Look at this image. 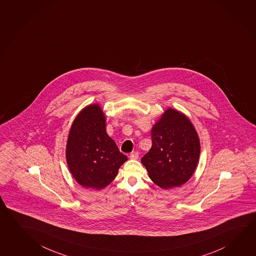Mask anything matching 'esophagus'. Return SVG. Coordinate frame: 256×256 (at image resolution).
Here are the masks:
<instances>
[{"label": "esophagus", "instance_id": "34e87169", "mask_svg": "<svg viewBox=\"0 0 256 256\" xmlns=\"http://www.w3.org/2000/svg\"><path fill=\"white\" fill-rule=\"evenodd\" d=\"M130 158H132V160H138V158H139L138 152H132L130 154Z\"/></svg>", "mask_w": 256, "mask_h": 256}]
</instances>
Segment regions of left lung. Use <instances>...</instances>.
Here are the masks:
<instances>
[{
	"label": "left lung",
	"instance_id": "obj_1",
	"mask_svg": "<svg viewBox=\"0 0 256 256\" xmlns=\"http://www.w3.org/2000/svg\"><path fill=\"white\" fill-rule=\"evenodd\" d=\"M150 132L152 148L140 160L150 178L165 190L185 184L200 160V137L193 124L186 114L170 107Z\"/></svg>",
	"mask_w": 256,
	"mask_h": 256
}]
</instances>
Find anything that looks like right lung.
I'll use <instances>...</instances> for the list:
<instances>
[{"label": "right lung", "instance_id": "obj_1", "mask_svg": "<svg viewBox=\"0 0 256 256\" xmlns=\"http://www.w3.org/2000/svg\"><path fill=\"white\" fill-rule=\"evenodd\" d=\"M106 119L99 104L79 112L70 127L66 147V163L76 182L84 188L102 190L127 160L107 134Z\"/></svg>", "mask_w": 256, "mask_h": 256}]
</instances>
